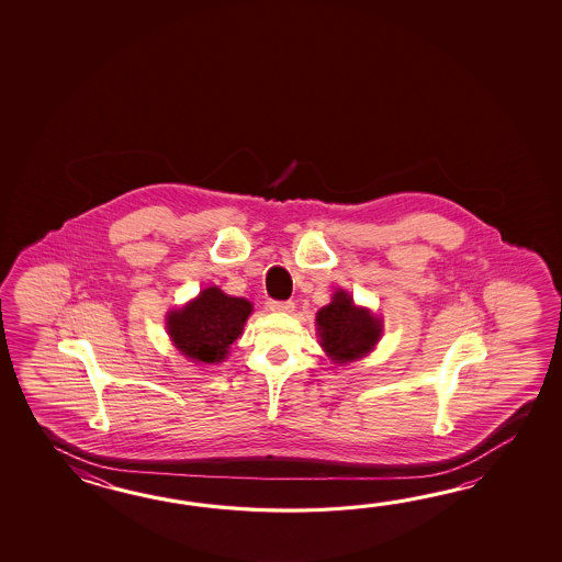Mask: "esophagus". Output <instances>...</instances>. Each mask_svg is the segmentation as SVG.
<instances>
[{
	"instance_id": "1",
	"label": "esophagus",
	"mask_w": 562,
	"mask_h": 562,
	"mask_svg": "<svg viewBox=\"0 0 562 562\" xmlns=\"http://www.w3.org/2000/svg\"><path fill=\"white\" fill-rule=\"evenodd\" d=\"M267 307H269V311H277V313H291L295 310V303L293 301H267Z\"/></svg>"
}]
</instances>
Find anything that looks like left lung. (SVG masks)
Here are the masks:
<instances>
[{"instance_id": "obj_1", "label": "left lung", "mask_w": 562, "mask_h": 562, "mask_svg": "<svg viewBox=\"0 0 562 562\" xmlns=\"http://www.w3.org/2000/svg\"><path fill=\"white\" fill-rule=\"evenodd\" d=\"M317 329L327 356L337 363L361 358L373 349L382 325L368 310H359L346 291H337L331 303L317 313Z\"/></svg>"}]
</instances>
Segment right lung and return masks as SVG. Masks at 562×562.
I'll return each instance as SVG.
<instances>
[{
  "mask_svg": "<svg viewBox=\"0 0 562 562\" xmlns=\"http://www.w3.org/2000/svg\"><path fill=\"white\" fill-rule=\"evenodd\" d=\"M251 311L247 299L228 297L218 286H209L182 310L168 313V335L192 361L221 363Z\"/></svg>",
  "mask_w": 562,
  "mask_h": 562,
  "instance_id": "obj_1",
  "label": "right lung"
}]
</instances>
